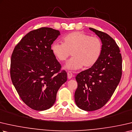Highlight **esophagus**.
Returning <instances> with one entry per match:
<instances>
[{
  "label": "esophagus",
  "mask_w": 132,
  "mask_h": 132,
  "mask_svg": "<svg viewBox=\"0 0 132 132\" xmlns=\"http://www.w3.org/2000/svg\"><path fill=\"white\" fill-rule=\"evenodd\" d=\"M73 77V74L71 71H68V78L69 79H71Z\"/></svg>",
  "instance_id": "34e87169"
}]
</instances>
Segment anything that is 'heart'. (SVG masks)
<instances>
[{"label":"heart","mask_w":132,"mask_h":132,"mask_svg":"<svg viewBox=\"0 0 132 132\" xmlns=\"http://www.w3.org/2000/svg\"><path fill=\"white\" fill-rule=\"evenodd\" d=\"M52 54L60 62H64L72 52L73 58L67 62L64 68L78 70L82 67L90 68L98 61L102 51L101 40L81 32H73L66 35L63 44L55 42L51 46Z\"/></svg>","instance_id":"1"}]
</instances>
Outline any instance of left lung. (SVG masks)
Returning <instances> with one entry per match:
<instances>
[{"instance_id":"left-lung-1","label":"left lung","mask_w":132,"mask_h":132,"mask_svg":"<svg viewBox=\"0 0 132 132\" xmlns=\"http://www.w3.org/2000/svg\"><path fill=\"white\" fill-rule=\"evenodd\" d=\"M102 43L98 61L76 77L78 87L74 94L77 106L87 111L103 107L112 96L121 80L122 56L116 42L107 33L89 28Z\"/></svg>"}]
</instances>
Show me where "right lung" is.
Instances as JSON below:
<instances>
[{
  "label": "right lung",
  "instance_id": "obj_1",
  "mask_svg": "<svg viewBox=\"0 0 132 132\" xmlns=\"http://www.w3.org/2000/svg\"><path fill=\"white\" fill-rule=\"evenodd\" d=\"M59 30L41 28L30 31L14 48L11 58L13 84L25 103L37 111L51 108L67 73L51 51Z\"/></svg>",
  "mask_w": 132,
  "mask_h": 132
}]
</instances>
